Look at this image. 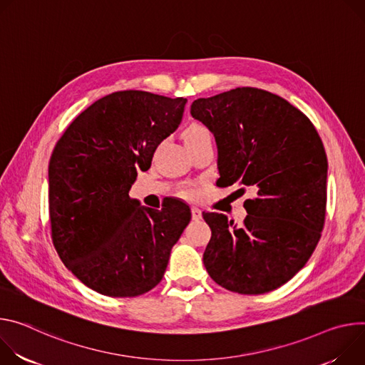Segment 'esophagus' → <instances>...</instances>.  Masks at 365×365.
<instances>
[{
	"instance_id": "1",
	"label": "esophagus",
	"mask_w": 365,
	"mask_h": 365,
	"mask_svg": "<svg viewBox=\"0 0 365 365\" xmlns=\"http://www.w3.org/2000/svg\"><path fill=\"white\" fill-rule=\"evenodd\" d=\"M191 216L194 220H200L201 219V210L198 207H191Z\"/></svg>"
}]
</instances>
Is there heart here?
Segmentation results:
<instances>
[{"mask_svg":"<svg viewBox=\"0 0 365 365\" xmlns=\"http://www.w3.org/2000/svg\"><path fill=\"white\" fill-rule=\"evenodd\" d=\"M185 140H191V139H200V138H210V132L206 126L200 125V123H191L184 135ZM197 194V188L194 187H185L181 190V195L184 197H194Z\"/></svg>","mask_w":365,"mask_h":365,"instance_id":"1","label":"heart"}]
</instances>
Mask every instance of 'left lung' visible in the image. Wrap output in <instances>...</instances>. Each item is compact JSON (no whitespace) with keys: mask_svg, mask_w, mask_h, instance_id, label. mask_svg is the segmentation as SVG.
<instances>
[{"mask_svg":"<svg viewBox=\"0 0 365 365\" xmlns=\"http://www.w3.org/2000/svg\"><path fill=\"white\" fill-rule=\"evenodd\" d=\"M190 113L215 135L217 185L255 191L239 227L222 213H203L212 229L205 267L229 292H272L306 265L325 225L328 159L320 136L287 100L252 87L198 98Z\"/></svg>","mask_w":365,"mask_h":365,"instance_id":"1","label":"left lung"}]
</instances>
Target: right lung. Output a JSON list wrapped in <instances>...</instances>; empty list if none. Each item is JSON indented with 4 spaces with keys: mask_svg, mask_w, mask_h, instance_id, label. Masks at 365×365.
Wrapping results in <instances>:
<instances>
[{
    "mask_svg": "<svg viewBox=\"0 0 365 365\" xmlns=\"http://www.w3.org/2000/svg\"><path fill=\"white\" fill-rule=\"evenodd\" d=\"M187 100L128 90L81 113L49 162L52 240L65 267L91 290L136 297L165 274L170 254L191 219L171 198L162 210L129 197L158 145L177 130Z\"/></svg>",
    "mask_w": 365,
    "mask_h": 365,
    "instance_id": "right-lung-1",
    "label": "right lung"
}]
</instances>
